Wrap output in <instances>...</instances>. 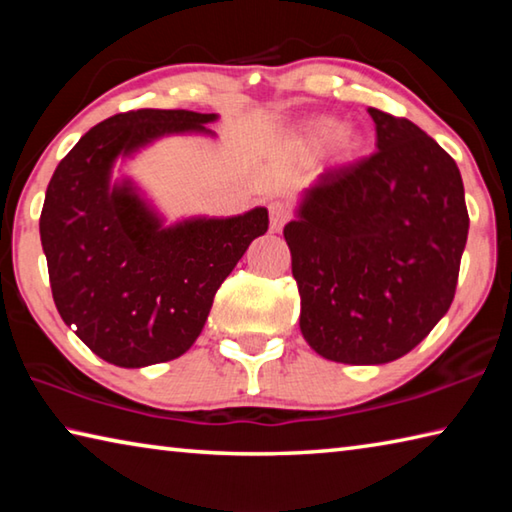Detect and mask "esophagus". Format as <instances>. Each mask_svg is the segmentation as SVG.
I'll use <instances>...</instances> for the list:
<instances>
[{
	"label": "esophagus",
	"instance_id": "esophagus-1",
	"mask_svg": "<svg viewBox=\"0 0 512 512\" xmlns=\"http://www.w3.org/2000/svg\"><path fill=\"white\" fill-rule=\"evenodd\" d=\"M268 212H271V230L280 232L284 228V223L291 219V210L287 207V203L282 201H273L268 205Z\"/></svg>",
	"mask_w": 512,
	"mask_h": 512
}]
</instances>
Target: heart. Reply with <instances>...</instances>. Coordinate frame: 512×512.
Here are the masks:
<instances>
[{
  "instance_id": "obj_1",
  "label": "heart",
  "mask_w": 512,
  "mask_h": 512,
  "mask_svg": "<svg viewBox=\"0 0 512 512\" xmlns=\"http://www.w3.org/2000/svg\"><path fill=\"white\" fill-rule=\"evenodd\" d=\"M345 133H348V126H345L343 121L327 117L307 126L305 135H302V142H305L307 149L314 153H323L327 149H332V146H336L343 158H352V155L357 153L359 144L352 135H345Z\"/></svg>"
}]
</instances>
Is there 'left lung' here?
Returning a JSON list of instances; mask_svg holds the SVG:
<instances>
[{
    "label": "left lung",
    "instance_id": "obj_1",
    "mask_svg": "<svg viewBox=\"0 0 512 512\" xmlns=\"http://www.w3.org/2000/svg\"><path fill=\"white\" fill-rule=\"evenodd\" d=\"M377 151L320 173L284 225L300 332L320 357H404L456 293L470 216L461 171L409 119L368 108Z\"/></svg>",
    "mask_w": 512,
    "mask_h": 512
}]
</instances>
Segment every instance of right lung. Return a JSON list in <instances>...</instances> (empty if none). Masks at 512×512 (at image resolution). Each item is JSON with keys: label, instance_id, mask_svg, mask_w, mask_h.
<instances>
[{"label": "right lung", "instance_id": "1", "mask_svg": "<svg viewBox=\"0 0 512 512\" xmlns=\"http://www.w3.org/2000/svg\"><path fill=\"white\" fill-rule=\"evenodd\" d=\"M219 115L131 110L101 121L49 180L40 241L60 318L103 361L144 368L192 348L214 293L268 230V210L167 225L112 167L169 135H212Z\"/></svg>", "mask_w": 512, "mask_h": 512}]
</instances>
